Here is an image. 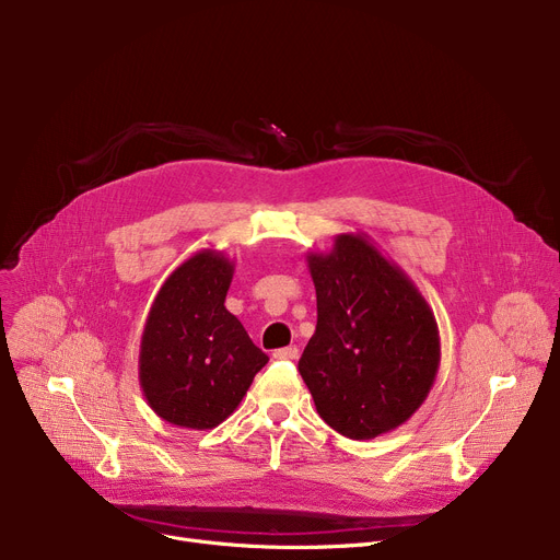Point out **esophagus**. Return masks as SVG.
<instances>
[{
	"mask_svg": "<svg viewBox=\"0 0 560 560\" xmlns=\"http://www.w3.org/2000/svg\"><path fill=\"white\" fill-rule=\"evenodd\" d=\"M298 357H300V349L295 345L275 351V359H281V361H295Z\"/></svg>",
	"mask_w": 560,
	"mask_h": 560,
	"instance_id": "esophagus-1",
	"label": "esophagus"
}]
</instances>
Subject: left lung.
Here are the masks:
<instances>
[{
	"label": "left lung",
	"mask_w": 560,
	"mask_h": 560,
	"mask_svg": "<svg viewBox=\"0 0 560 560\" xmlns=\"http://www.w3.org/2000/svg\"><path fill=\"white\" fill-rule=\"evenodd\" d=\"M317 325L300 359L319 418L351 440L401 427L440 368L438 322L418 285L368 233L308 252Z\"/></svg>",
	"instance_id": "obj_1"
}]
</instances>
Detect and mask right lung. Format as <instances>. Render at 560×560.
<instances>
[{"mask_svg": "<svg viewBox=\"0 0 560 560\" xmlns=\"http://www.w3.org/2000/svg\"><path fill=\"white\" fill-rule=\"evenodd\" d=\"M231 279L233 260L224 252L199 249L165 279L147 313L140 388L154 413L174 427L215 429L268 363L224 306Z\"/></svg>", "mask_w": 560, "mask_h": 560, "instance_id": "1", "label": "right lung"}]
</instances>
